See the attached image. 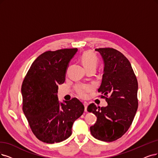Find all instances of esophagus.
Wrapping results in <instances>:
<instances>
[{"label": "esophagus", "mask_w": 158, "mask_h": 158, "mask_svg": "<svg viewBox=\"0 0 158 158\" xmlns=\"http://www.w3.org/2000/svg\"><path fill=\"white\" fill-rule=\"evenodd\" d=\"M84 106H85V111H86L87 110V107H88V103H86V102H84Z\"/></svg>", "instance_id": "esophagus-1"}]
</instances>
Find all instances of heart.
I'll return each instance as SVG.
<instances>
[{"instance_id":"heart-1","label":"heart","mask_w":158,"mask_h":158,"mask_svg":"<svg viewBox=\"0 0 158 158\" xmlns=\"http://www.w3.org/2000/svg\"><path fill=\"white\" fill-rule=\"evenodd\" d=\"M81 61L86 69L94 68L96 69L98 64V59L94 53L91 51H85L81 56ZM93 90V86L90 85L79 84L75 86V91L79 96L85 98L88 93Z\"/></svg>"}]
</instances>
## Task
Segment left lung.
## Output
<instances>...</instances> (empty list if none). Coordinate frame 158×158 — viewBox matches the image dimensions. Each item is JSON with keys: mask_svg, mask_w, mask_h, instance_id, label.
<instances>
[{"mask_svg": "<svg viewBox=\"0 0 158 158\" xmlns=\"http://www.w3.org/2000/svg\"><path fill=\"white\" fill-rule=\"evenodd\" d=\"M95 50L104 62L98 92L108 106L100 107L91 103L88 106L87 110L97 116L90 130L94 138L112 142L123 135L132 124L138 108V83L130 61L122 52L109 48Z\"/></svg>", "mask_w": 158, "mask_h": 158, "instance_id": "1", "label": "left lung"}]
</instances>
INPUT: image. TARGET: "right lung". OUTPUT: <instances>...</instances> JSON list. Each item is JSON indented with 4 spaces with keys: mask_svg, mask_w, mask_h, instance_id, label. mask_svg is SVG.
Listing matches in <instances>:
<instances>
[{
    "mask_svg": "<svg viewBox=\"0 0 158 158\" xmlns=\"http://www.w3.org/2000/svg\"><path fill=\"white\" fill-rule=\"evenodd\" d=\"M77 48L48 51L40 55L23 81V110L34 135L44 143H60L72 135L85 107L78 99L60 103L58 85L65 81L69 61Z\"/></svg>",
    "mask_w": 158,
    "mask_h": 158,
    "instance_id": "obj_1",
    "label": "right lung"
}]
</instances>
